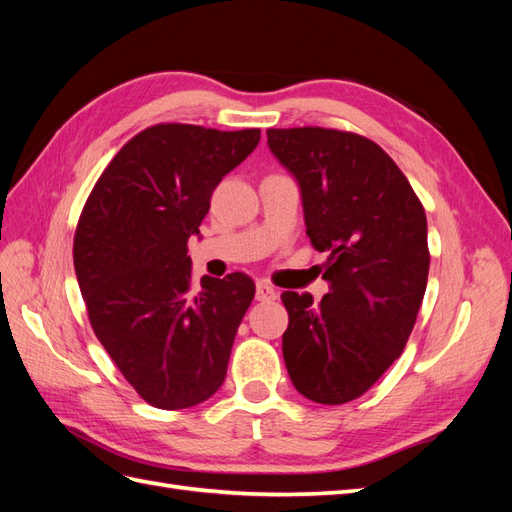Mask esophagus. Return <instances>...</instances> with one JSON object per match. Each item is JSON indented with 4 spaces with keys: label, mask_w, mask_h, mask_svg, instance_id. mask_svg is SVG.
<instances>
[{
    "label": "esophagus",
    "mask_w": 512,
    "mask_h": 512,
    "mask_svg": "<svg viewBox=\"0 0 512 512\" xmlns=\"http://www.w3.org/2000/svg\"><path fill=\"white\" fill-rule=\"evenodd\" d=\"M256 299L262 301V303L275 301L277 299V290L271 284H267V282H258L256 284Z\"/></svg>",
    "instance_id": "esophagus-1"
}]
</instances>
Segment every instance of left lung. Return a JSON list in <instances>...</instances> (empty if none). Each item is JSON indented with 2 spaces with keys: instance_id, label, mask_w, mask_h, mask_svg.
Wrapping results in <instances>:
<instances>
[{
  "instance_id": "left-lung-1",
  "label": "left lung",
  "mask_w": 512,
  "mask_h": 512,
  "mask_svg": "<svg viewBox=\"0 0 512 512\" xmlns=\"http://www.w3.org/2000/svg\"><path fill=\"white\" fill-rule=\"evenodd\" d=\"M269 147L297 177L307 237L327 252L320 303L286 290L284 361L303 397H361L404 352L429 273L427 218L393 158L333 128H271Z\"/></svg>"
}]
</instances>
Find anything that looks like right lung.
Wrapping results in <instances>:
<instances>
[{
	"label": "right lung",
	"mask_w": 512,
	"mask_h": 512,
	"mask_svg": "<svg viewBox=\"0 0 512 512\" xmlns=\"http://www.w3.org/2000/svg\"><path fill=\"white\" fill-rule=\"evenodd\" d=\"M258 141V128L156 123L117 151L81 211L72 252L91 329L153 408L196 406L226 378L256 286L230 273L194 290L188 239Z\"/></svg>",
	"instance_id": "add662e5"
}]
</instances>
